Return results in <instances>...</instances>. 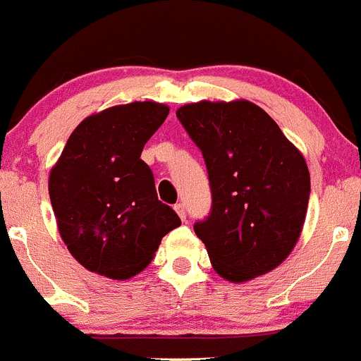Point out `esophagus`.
<instances>
[{"label":"esophagus","instance_id":"1","mask_svg":"<svg viewBox=\"0 0 361 361\" xmlns=\"http://www.w3.org/2000/svg\"><path fill=\"white\" fill-rule=\"evenodd\" d=\"M174 211H176L178 216H180V218L185 221V205L183 203H176V205H174Z\"/></svg>","mask_w":361,"mask_h":361}]
</instances>
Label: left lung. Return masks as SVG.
<instances>
[{
    "mask_svg": "<svg viewBox=\"0 0 361 361\" xmlns=\"http://www.w3.org/2000/svg\"><path fill=\"white\" fill-rule=\"evenodd\" d=\"M176 116L209 171L212 211L194 233L212 269L233 283L267 274L302 234L311 192L305 158L247 99L187 103Z\"/></svg>",
    "mask_w": 361,
    "mask_h": 361,
    "instance_id": "obj_1",
    "label": "left lung"
}]
</instances>
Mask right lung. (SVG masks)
Returning a JSON list of instances; mask_svg holds the SVG:
<instances>
[{
	"instance_id": "add662e5",
	"label": "right lung",
	"mask_w": 361,
	"mask_h": 361,
	"mask_svg": "<svg viewBox=\"0 0 361 361\" xmlns=\"http://www.w3.org/2000/svg\"><path fill=\"white\" fill-rule=\"evenodd\" d=\"M169 116L156 102L116 105L87 116L50 169L49 194L59 236L87 271L127 280L152 262L161 238L181 221L158 200L142 159Z\"/></svg>"
}]
</instances>
